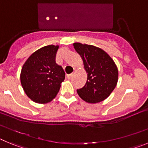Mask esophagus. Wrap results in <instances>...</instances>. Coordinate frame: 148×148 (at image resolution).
<instances>
[{
  "instance_id": "1",
  "label": "esophagus",
  "mask_w": 148,
  "mask_h": 148,
  "mask_svg": "<svg viewBox=\"0 0 148 148\" xmlns=\"http://www.w3.org/2000/svg\"><path fill=\"white\" fill-rule=\"evenodd\" d=\"M73 75H74V73H71V74H70V75H67V78H68V79H70V78H72V77L73 76Z\"/></svg>"
}]
</instances>
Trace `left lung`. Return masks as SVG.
<instances>
[{"mask_svg":"<svg viewBox=\"0 0 148 148\" xmlns=\"http://www.w3.org/2000/svg\"><path fill=\"white\" fill-rule=\"evenodd\" d=\"M73 46L80 55L87 74L85 85L77 90L78 95L90 104L102 101L118 82V68L114 61L105 51L95 46L81 43H74Z\"/></svg>","mask_w":148,"mask_h":148,"instance_id":"left-lung-1","label":"left lung"}]
</instances>
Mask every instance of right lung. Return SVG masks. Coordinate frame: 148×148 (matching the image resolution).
<instances>
[{"label": "right lung", "instance_id": "obj_1", "mask_svg": "<svg viewBox=\"0 0 148 148\" xmlns=\"http://www.w3.org/2000/svg\"><path fill=\"white\" fill-rule=\"evenodd\" d=\"M58 45L38 49L26 61L21 73V83L27 95L38 104L55 99L65 79L62 66L56 63Z\"/></svg>", "mask_w": 148, "mask_h": 148}]
</instances>
